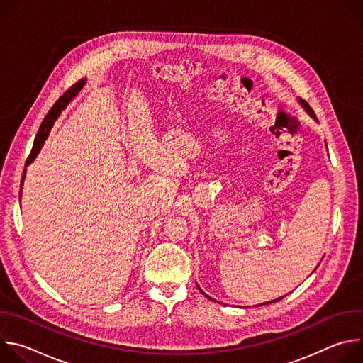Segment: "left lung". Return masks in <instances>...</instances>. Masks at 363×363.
Returning <instances> with one entry per match:
<instances>
[{"instance_id": "left-lung-1", "label": "left lung", "mask_w": 363, "mask_h": 363, "mask_svg": "<svg viewBox=\"0 0 363 363\" xmlns=\"http://www.w3.org/2000/svg\"><path fill=\"white\" fill-rule=\"evenodd\" d=\"M297 100H298V103H300V106H301V108H303V109H304V111H306V113H307V115H308V116H310V118H312V119H313V121H315V122H318V123H319V121H318V118H316V115H315V112H313V111H312V108H310V106H308V105H307V103H306V101H304V100H303V99H300V97H297ZM315 270H316V269H315ZM198 289H199V291H201V293H202V294H203V296H205V297H206V298H210V300H213V298H211V297H210V296H208V294H206V293H203V291H202V289H201V287H199V286H198ZM283 297H284V296H281V297H279V298H274V300H272V301H267V303H262V304H257V306H263V304H270V303H276V301H279V300H281V298H283Z\"/></svg>"}]
</instances>
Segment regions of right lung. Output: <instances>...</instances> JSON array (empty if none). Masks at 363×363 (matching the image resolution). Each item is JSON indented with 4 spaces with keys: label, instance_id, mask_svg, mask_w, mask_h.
Here are the masks:
<instances>
[{
    "label": "right lung",
    "instance_id": "add662e5",
    "mask_svg": "<svg viewBox=\"0 0 363 363\" xmlns=\"http://www.w3.org/2000/svg\"><path fill=\"white\" fill-rule=\"evenodd\" d=\"M86 79H82V80H79L69 91H66L56 103H55V106L50 109V112L47 113V116L44 118V121H43V123H41V126H40V129H38V132H37V136H35V139H34V145H33V149H31V153H30V157H28V160H27V162H26V169H24V172H23V178H21V189H23V185H24V179H26V172H27V167L28 165H31V162L37 158V155L40 153V150H41V147H43V145H44V142L47 140V138H48V135H50V130H51V128L55 126V122L57 121V118L60 116V113L66 109V106L69 105V103L74 99V96H77V93L83 89V86L86 84ZM21 189H20V199H21Z\"/></svg>",
    "mask_w": 363,
    "mask_h": 363
}]
</instances>
